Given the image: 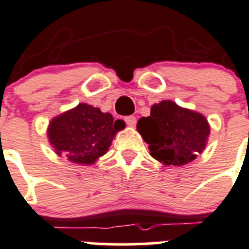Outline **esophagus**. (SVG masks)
Segmentation results:
<instances>
[{
    "instance_id": "1",
    "label": "esophagus",
    "mask_w": 249,
    "mask_h": 249,
    "mask_svg": "<svg viewBox=\"0 0 249 249\" xmlns=\"http://www.w3.org/2000/svg\"><path fill=\"white\" fill-rule=\"evenodd\" d=\"M125 123H126L129 126L134 127L136 125V118L134 115H129V117H125Z\"/></svg>"
}]
</instances>
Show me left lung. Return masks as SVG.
Masks as SVG:
<instances>
[{
	"label": "left lung",
	"instance_id": "8db88e82",
	"mask_svg": "<svg viewBox=\"0 0 249 249\" xmlns=\"http://www.w3.org/2000/svg\"><path fill=\"white\" fill-rule=\"evenodd\" d=\"M136 129L150 155L164 166H184L203 153L210 125L201 113L162 101L151 107L150 117L139 119Z\"/></svg>",
	"mask_w": 249,
	"mask_h": 249
}]
</instances>
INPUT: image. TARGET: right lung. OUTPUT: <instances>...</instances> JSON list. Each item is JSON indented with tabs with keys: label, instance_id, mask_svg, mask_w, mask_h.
I'll list each match as a JSON object with an SVG mask.
<instances>
[{
	"label": "right lung",
	"instance_id": "1",
	"mask_svg": "<svg viewBox=\"0 0 249 249\" xmlns=\"http://www.w3.org/2000/svg\"><path fill=\"white\" fill-rule=\"evenodd\" d=\"M124 127L125 123L114 120L110 113L80 103L53 118L46 135L57 156H65L72 163L89 166L106 155L117 132Z\"/></svg>",
	"mask_w": 249,
	"mask_h": 249
}]
</instances>
